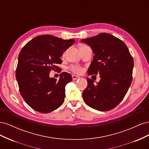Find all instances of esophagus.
Listing matches in <instances>:
<instances>
[{
    "instance_id": "1",
    "label": "esophagus",
    "mask_w": 149,
    "mask_h": 149,
    "mask_svg": "<svg viewBox=\"0 0 149 149\" xmlns=\"http://www.w3.org/2000/svg\"><path fill=\"white\" fill-rule=\"evenodd\" d=\"M72 78H73V80H76V79H79L80 77H79V76H78L73 74V75H72Z\"/></svg>"
}]
</instances>
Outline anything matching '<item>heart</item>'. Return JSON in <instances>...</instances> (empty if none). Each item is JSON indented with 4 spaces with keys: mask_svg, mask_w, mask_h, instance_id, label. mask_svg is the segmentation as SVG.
Listing matches in <instances>:
<instances>
[{
    "mask_svg": "<svg viewBox=\"0 0 149 149\" xmlns=\"http://www.w3.org/2000/svg\"><path fill=\"white\" fill-rule=\"evenodd\" d=\"M81 47H83V46H81ZM71 71H73L74 73H81V71L83 70L81 68L77 66H71Z\"/></svg>",
    "mask_w": 149,
    "mask_h": 149,
    "instance_id": "obj_1",
    "label": "heart"
}]
</instances>
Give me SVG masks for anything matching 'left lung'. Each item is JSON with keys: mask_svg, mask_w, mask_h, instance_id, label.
I'll list each match as a JSON object with an SVG mask.
<instances>
[{"mask_svg": "<svg viewBox=\"0 0 149 149\" xmlns=\"http://www.w3.org/2000/svg\"><path fill=\"white\" fill-rule=\"evenodd\" d=\"M81 42L90 46L94 54L88 75L99 74L101 78L94 84L95 81L86 78L83 100L96 110H111L123 100L132 83L133 58L126 45L109 33H102Z\"/></svg>", "mask_w": 149, "mask_h": 149, "instance_id": "8db88e82", "label": "left lung"}]
</instances>
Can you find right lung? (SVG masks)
I'll list each match as a JSON object with an SVG mask.
<instances>
[{
  "label": "right lung",
  "instance_id": "right-lung-1",
  "mask_svg": "<svg viewBox=\"0 0 149 149\" xmlns=\"http://www.w3.org/2000/svg\"><path fill=\"white\" fill-rule=\"evenodd\" d=\"M74 40H65L49 35H40L26 43L20 51L16 79L22 96L33 109L48 113L63 103L66 85L72 81L66 72L58 81L49 77V71L58 70L61 56L73 45Z\"/></svg>",
  "mask_w": 149,
  "mask_h": 149
}]
</instances>
